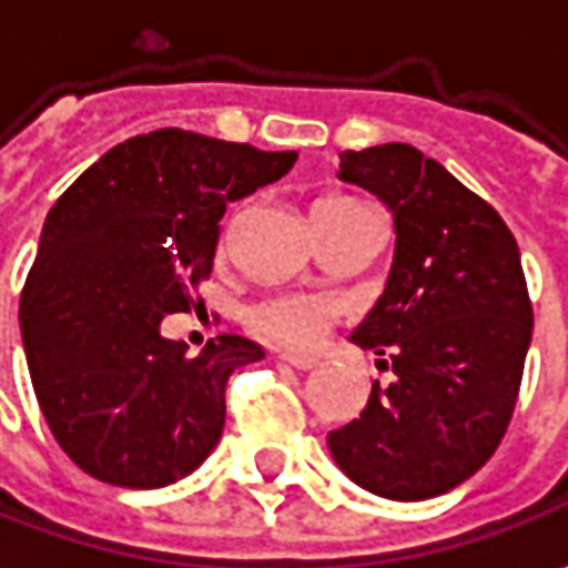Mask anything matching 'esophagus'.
<instances>
[{
	"label": "esophagus",
	"instance_id": "34e87169",
	"mask_svg": "<svg viewBox=\"0 0 568 568\" xmlns=\"http://www.w3.org/2000/svg\"><path fill=\"white\" fill-rule=\"evenodd\" d=\"M277 361L294 366V369H316L318 366L316 357H296V354H277Z\"/></svg>",
	"mask_w": 568,
	"mask_h": 568
}]
</instances>
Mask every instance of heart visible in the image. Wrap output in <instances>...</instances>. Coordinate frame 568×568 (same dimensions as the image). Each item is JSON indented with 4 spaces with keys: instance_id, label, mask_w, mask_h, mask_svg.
<instances>
[{
    "instance_id": "b5f03b06",
    "label": "heart",
    "mask_w": 568,
    "mask_h": 568,
    "mask_svg": "<svg viewBox=\"0 0 568 568\" xmlns=\"http://www.w3.org/2000/svg\"><path fill=\"white\" fill-rule=\"evenodd\" d=\"M351 199H322L316 207H351ZM250 328L281 347H313L338 318V303L318 294H274L258 300L250 313Z\"/></svg>"
}]
</instances>
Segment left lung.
<instances>
[{
  "label": "left lung",
  "mask_w": 568,
  "mask_h": 568,
  "mask_svg": "<svg viewBox=\"0 0 568 568\" xmlns=\"http://www.w3.org/2000/svg\"><path fill=\"white\" fill-rule=\"evenodd\" d=\"M344 183L395 217L385 294L351 341L395 379L328 433L338 468L385 499L465 484L513 420L535 313L513 230L446 166L402 142L341 154Z\"/></svg>",
  "instance_id": "left-lung-1"
}]
</instances>
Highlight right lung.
Instances as JSON below:
<instances>
[{
  "instance_id": "1",
  "label": "right lung",
  "mask_w": 568,
  "mask_h": 568,
  "mask_svg": "<svg viewBox=\"0 0 568 568\" xmlns=\"http://www.w3.org/2000/svg\"><path fill=\"white\" fill-rule=\"evenodd\" d=\"M294 161L296 151L158 129L110 148L50 207L18 316L37 404L84 474L154 490L217 446L230 373L265 351L217 335L189 357L161 322L195 306L227 202Z\"/></svg>"
}]
</instances>
